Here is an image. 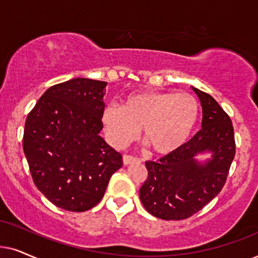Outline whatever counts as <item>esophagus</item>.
<instances>
[{
  "label": "esophagus",
  "instance_id": "esophagus-1",
  "mask_svg": "<svg viewBox=\"0 0 258 258\" xmlns=\"http://www.w3.org/2000/svg\"><path fill=\"white\" fill-rule=\"evenodd\" d=\"M122 161H123V164H125V165H130V164H132V163H139L140 159H139V158H137V157L125 154V156L122 157Z\"/></svg>",
  "mask_w": 258,
  "mask_h": 258
}]
</instances>
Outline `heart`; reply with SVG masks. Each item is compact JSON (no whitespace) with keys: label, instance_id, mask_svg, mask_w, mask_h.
I'll return each mask as SVG.
<instances>
[{"label":"heart","instance_id":"b5f03b06","mask_svg":"<svg viewBox=\"0 0 258 258\" xmlns=\"http://www.w3.org/2000/svg\"><path fill=\"white\" fill-rule=\"evenodd\" d=\"M198 101L191 94L140 92L128 95L122 106L108 104L101 121L108 142L121 149L138 137L154 153L169 154L179 149L194 132L199 119Z\"/></svg>","mask_w":258,"mask_h":258}]
</instances>
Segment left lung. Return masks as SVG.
Segmentation results:
<instances>
[{
  "label": "left lung",
  "mask_w": 258,
  "mask_h": 258,
  "mask_svg": "<svg viewBox=\"0 0 258 258\" xmlns=\"http://www.w3.org/2000/svg\"><path fill=\"white\" fill-rule=\"evenodd\" d=\"M192 89L203 108L202 128L174 152L146 161L149 174L139 190L144 208L165 221L191 217L211 202L224 186L236 153L230 116L210 94ZM203 152L213 157L199 163L195 156Z\"/></svg>",
  "instance_id": "obj_1"
}]
</instances>
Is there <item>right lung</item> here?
I'll list each match as a JSON object with an SVG mask.
<instances>
[{
  "instance_id": "right-lung-1",
  "label": "right lung",
  "mask_w": 258,
  "mask_h": 258,
  "mask_svg": "<svg viewBox=\"0 0 258 258\" xmlns=\"http://www.w3.org/2000/svg\"><path fill=\"white\" fill-rule=\"evenodd\" d=\"M107 82L51 86L27 116L23 152L36 187L57 208L82 212L104 197L122 156L99 136Z\"/></svg>"
}]
</instances>
